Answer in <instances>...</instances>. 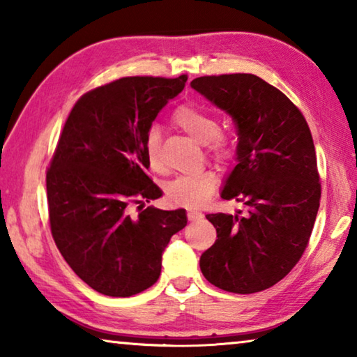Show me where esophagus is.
<instances>
[{"label":"esophagus","mask_w":357,"mask_h":357,"mask_svg":"<svg viewBox=\"0 0 357 357\" xmlns=\"http://www.w3.org/2000/svg\"><path fill=\"white\" fill-rule=\"evenodd\" d=\"M187 219H189V222L202 220L203 219V214L202 213H197V211H189V213H187Z\"/></svg>","instance_id":"obj_1"}]
</instances>
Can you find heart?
<instances>
[{
	"instance_id": "1",
	"label": "heart",
	"mask_w": 357,
	"mask_h": 357,
	"mask_svg": "<svg viewBox=\"0 0 357 357\" xmlns=\"http://www.w3.org/2000/svg\"><path fill=\"white\" fill-rule=\"evenodd\" d=\"M174 124L198 143L206 144L211 157L220 165H229L236 159V138L220 132L219 121L208 110L198 105H181L173 114ZM146 159L151 170L165 172L160 154V134L157 128H151L146 137ZM217 179L211 172L189 176H181L167 185L168 200L185 208H195L206 200L215 189Z\"/></svg>"
}]
</instances>
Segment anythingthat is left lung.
<instances>
[{"label": "left lung", "mask_w": 357, "mask_h": 357, "mask_svg": "<svg viewBox=\"0 0 357 357\" xmlns=\"http://www.w3.org/2000/svg\"><path fill=\"white\" fill-rule=\"evenodd\" d=\"M190 86L238 128V165L222 190L245 213L208 214L217 239L200 258L214 287L236 294L280 282L309 245L321 183L304 114L280 89L252 74L198 77Z\"/></svg>", "instance_id": "obj_1"}]
</instances>
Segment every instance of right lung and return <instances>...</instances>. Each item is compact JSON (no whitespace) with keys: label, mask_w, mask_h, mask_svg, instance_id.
Returning <instances> with one entry per match:
<instances>
[{"label":"right lung","mask_w":357,"mask_h":357,"mask_svg":"<svg viewBox=\"0 0 357 357\" xmlns=\"http://www.w3.org/2000/svg\"><path fill=\"white\" fill-rule=\"evenodd\" d=\"M187 75L124 77L75 102L47 168L52 236L96 291L129 298L153 287L162 252L187 225L185 209L143 208L162 195L146 170V137ZM140 204L132 216L130 206Z\"/></svg>","instance_id":"right-lung-1"}]
</instances>
